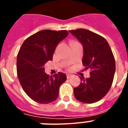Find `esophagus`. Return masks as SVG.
<instances>
[{
  "label": "esophagus",
  "mask_w": 128,
  "mask_h": 128,
  "mask_svg": "<svg viewBox=\"0 0 128 128\" xmlns=\"http://www.w3.org/2000/svg\"><path fill=\"white\" fill-rule=\"evenodd\" d=\"M72 74H66V77H67V78H70V77H72Z\"/></svg>",
  "instance_id": "1"
}]
</instances>
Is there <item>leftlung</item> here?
Segmentation results:
<instances>
[{
    "label": "left lung",
    "mask_w": 128,
    "mask_h": 128,
    "mask_svg": "<svg viewBox=\"0 0 128 128\" xmlns=\"http://www.w3.org/2000/svg\"><path fill=\"white\" fill-rule=\"evenodd\" d=\"M69 32L82 44V64L91 70L89 78L80 77L81 82L74 88V96L83 103H94L104 97L112 86L116 71L113 53L106 40L93 32L83 28Z\"/></svg>",
    "instance_id": "8db88e82"
}]
</instances>
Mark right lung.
<instances>
[{"instance_id": "obj_1", "label": "right lung", "mask_w": 128, "mask_h": 128, "mask_svg": "<svg viewBox=\"0 0 128 128\" xmlns=\"http://www.w3.org/2000/svg\"><path fill=\"white\" fill-rule=\"evenodd\" d=\"M68 34L67 30L39 31L23 42L17 56V76L25 93L39 104L57 99L60 85L66 81L62 72L49 76L44 64L52 60L56 46Z\"/></svg>"}]
</instances>
